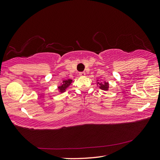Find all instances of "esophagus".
I'll use <instances>...</instances> for the list:
<instances>
[{
	"label": "esophagus",
	"mask_w": 160,
	"mask_h": 160,
	"mask_svg": "<svg viewBox=\"0 0 160 160\" xmlns=\"http://www.w3.org/2000/svg\"><path fill=\"white\" fill-rule=\"evenodd\" d=\"M79 75H80V76L84 77V76H85V72H84V71H82V72H80L79 73Z\"/></svg>",
	"instance_id": "esophagus-1"
}]
</instances>
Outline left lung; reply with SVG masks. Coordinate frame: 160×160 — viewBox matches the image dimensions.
Here are the masks:
<instances>
[{"mask_svg":"<svg viewBox=\"0 0 160 160\" xmlns=\"http://www.w3.org/2000/svg\"><path fill=\"white\" fill-rule=\"evenodd\" d=\"M98 84H99L100 88L101 89H102L104 91H108V83L107 82H98Z\"/></svg>","mask_w":160,"mask_h":160,"instance_id":"obj_1","label":"left lung"}]
</instances>
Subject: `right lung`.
I'll use <instances>...</instances> for the list:
<instances>
[{
    "label": "right lung",
    "instance_id": "1",
    "mask_svg": "<svg viewBox=\"0 0 160 160\" xmlns=\"http://www.w3.org/2000/svg\"><path fill=\"white\" fill-rule=\"evenodd\" d=\"M72 82V80L71 79H68L66 80H64L62 82V84H61L60 86L58 87V90L60 93H63L65 91L67 88L69 87L70 84Z\"/></svg>",
    "mask_w": 160,
    "mask_h": 160
}]
</instances>
